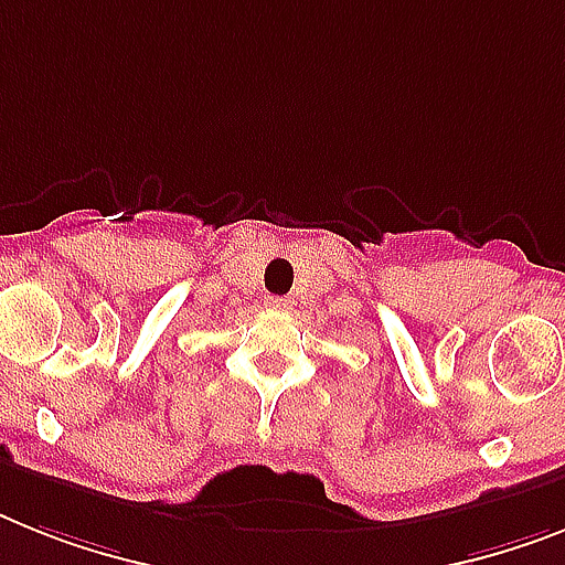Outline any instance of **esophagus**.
Instances as JSON below:
<instances>
[{
	"instance_id": "1",
	"label": "esophagus",
	"mask_w": 565,
	"mask_h": 565,
	"mask_svg": "<svg viewBox=\"0 0 565 565\" xmlns=\"http://www.w3.org/2000/svg\"><path fill=\"white\" fill-rule=\"evenodd\" d=\"M291 306H294L291 297H271V300H268V309L274 311H288Z\"/></svg>"
}]
</instances>
